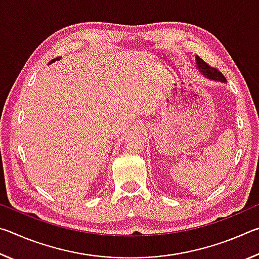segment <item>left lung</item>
<instances>
[{
  "label": "left lung",
  "instance_id": "left-lung-1",
  "mask_svg": "<svg viewBox=\"0 0 259 259\" xmlns=\"http://www.w3.org/2000/svg\"><path fill=\"white\" fill-rule=\"evenodd\" d=\"M195 63H196V67H198L200 73L202 74L203 76L209 78V80H213V81H217V82L219 81V82H223V83L226 82L225 76L223 75V74L219 72L217 68L209 66V65L205 63V61L201 59L199 56L195 57Z\"/></svg>",
  "mask_w": 259,
  "mask_h": 259
}]
</instances>
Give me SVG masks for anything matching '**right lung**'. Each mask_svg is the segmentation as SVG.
<instances>
[{
	"label": "right lung",
	"instance_id": "add662e5",
	"mask_svg": "<svg viewBox=\"0 0 259 259\" xmlns=\"http://www.w3.org/2000/svg\"><path fill=\"white\" fill-rule=\"evenodd\" d=\"M59 59H60V58H56V59H52V60L50 61V63H49V65H50L51 63H55V61H56V60H59Z\"/></svg>",
	"mask_w": 259,
	"mask_h": 259
}]
</instances>
